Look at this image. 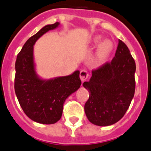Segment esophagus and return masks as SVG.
Returning a JSON list of instances; mask_svg holds the SVG:
<instances>
[{"instance_id":"esophagus-1","label":"esophagus","mask_w":151,"mask_h":151,"mask_svg":"<svg viewBox=\"0 0 151 151\" xmlns=\"http://www.w3.org/2000/svg\"><path fill=\"white\" fill-rule=\"evenodd\" d=\"M88 73L87 72L86 70H82V71H80V80H81V81H82V82H84V81H86V80L88 79Z\"/></svg>"}]
</instances>
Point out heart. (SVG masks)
<instances>
[{"mask_svg": "<svg viewBox=\"0 0 151 151\" xmlns=\"http://www.w3.org/2000/svg\"><path fill=\"white\" fill-rule=\"evenodd\" d=\"M102 36L96 35L88 39L87 44L91 47L98 46L94 61L97 65H103L107 61L108 59L112 54L115 49V45L110 39H104L102 40Z\"/></svg>", "mask_w": 151, "mask_h": 151, "instance_id": "1", "label": "heart"}]
</instances>
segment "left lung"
I'll list each match as a JSON object with an SVG mask.
<instances>
[{
    "label": "left lung",
    "mask_w": 151,
    "mask_h": 151,
    "mask_svg": "<svg viewBox=\"0 0 151 151\" xmlns=\"http://www.w3.org/2000/svg\"><path fill=\"white\" fill-rule=\"evenodd\" d=\"M135 72L134 60L119 40L112 61L92 71L89 81L83 84L90 93L84 110L91 124L109 126L122 119L134 96Z\"/></svg>",
    "instance_id": "obj_1"
}]
</instances>
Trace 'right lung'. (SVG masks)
I'll return each mask as SVG.
<instances>
[{"label":"right lung","mask_w":151,"mask_h":151,"mask_svg":"<svg viewBox=\"0 0 151 151\" xmlns=\"http://www.w3.org/2000/svg\"><path fill=\"white\" fill-rule=\"evenodd\" d=\"M59 26L60 23L56 22L43 27L25 42L15 62V91L18 102L28 118L43 124L60 120L65 100L81 85L78 70L70 75L48 80L36 73L33 46L41 36Z\"/></svg>","instance_id":"obj_1"}]
</instances>
